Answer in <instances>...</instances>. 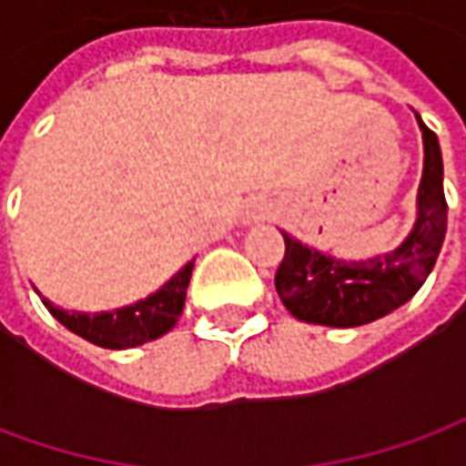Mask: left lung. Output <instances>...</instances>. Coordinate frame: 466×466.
Wrapping results in <instances>:
<instances>
[{"instance_id": "obj_1", "label": "left lung", "mask_w": 466, "mask_h": 466, "mask_svg": "<svg viewBox=\"0 0 466 466\" xmlns=\"http://www.w3.org/2000/svg\"><path fill=\"white\" fill-rule=\"evenodd\" d=\"M424 142V169L417 194V222L390 254L344 262L284 237V259L274 287L292 317L324 327H360L394 312L420 292L447 234L444 167L437 134L417 115Z\"/></svg>"}]
</instances>
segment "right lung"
I'll list each match as a JSON object with an SVG mask.
<instances>
[{"mask_svg": "<svg viewBox=\"0 0 466 466\" xmlns=\"http://www.w3.org/2000/svg\"><path fill=\"white\" fill-rule=\"evenodd\" d=\"M194 259L187 262L174 274L169 282H164L162 289L149 294L147 299L115 309V312H66L59 309L49 299H42L55 319L65 324L69 332L79 334L86 342L105 347V350H129L144 342H152L172 329L187 299V287L192 277Z\"/></svg>", "mask_w": 466, "mask_h": 466, "instance_id": "obj_1", "label": "right lung"}]
</instances>
